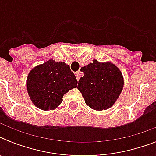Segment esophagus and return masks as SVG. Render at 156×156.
I'll return each mask as SVG.
<instances>
[{
	"label": "esophagus",
	"mask_w": 156,
	"mask_h": 156,
	"mask_svg": "<svg viewBox=\"0 0 156 156\" xmlns=\"http://www.w3.org/2000/svg\"><path fill=\"white\" fill-rule=\"evenodd\" d=\"M75 76H76V78H77V80H78V79L80 78V72H76Z\"/></svg>",
	"instance_id": "1"
}]
</instances>
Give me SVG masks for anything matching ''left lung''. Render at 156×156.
<instances>
[{
  "label": "left lung",
  "instance_id": "8db88e82",
  "mask_svg": "<svg viewBox=\"0 0 156 156\" xmlns=\"http://www.w3.org/2000/svg\"><path fill=\"white\" fill-rule=\"evenodd\" d=\"M84 76L78 81V88L85 103L95 110H105L116 102L123 89L122 73L113 64L92 63L82 67Z\"/></svg>",
  "mask_w": 156,
  "mask_h": 156
}]
</instances>
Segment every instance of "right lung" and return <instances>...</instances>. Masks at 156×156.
<instances>
[{
	"label": "right lung",
	"mask_w": 156,
	"mask_h": 156,
	"mask_svg": "<svg viewBox=\"0 0 156 156\" xmlns=\"http://www.w3.org/2000/svg\"><path fill=\"white\" fill-rule=\"evenodd\" d=\"M77 85V78L69 66L52 59L33 69L27 80L32 103L45 111L56 108L62 102L63 95Z\"/></svg>",
	"instance_id": "obj_1"
}]
</instances>
